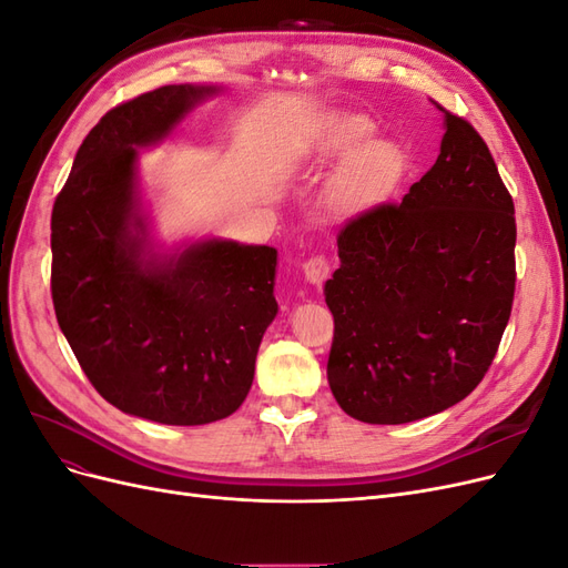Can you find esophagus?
Here are the masks:
<instances>
[{"label": "esophagus", "mask_w": 568, "mask_h": 568, "mask_svg": "<svg viewBox=\"0 0 568 568\" xmlns=\"http://www.w3.org/2000/svg\"><path fill=\"white\" fill-rule=\"evenodd\" d=\"M303 274H305V280H307V282L315 284V286H320V284H322V282L332 274V263L326 261L324 255L307 257V261L303 263Z\"/></svg>", "instance_id": "34e87169"}]
</instances>
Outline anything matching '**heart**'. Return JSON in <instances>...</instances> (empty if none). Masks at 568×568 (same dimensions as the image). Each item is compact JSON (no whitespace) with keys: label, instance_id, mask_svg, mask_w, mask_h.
<instances>
[{"label":"heart","instance_id":"obj_1","mask_svg":"<svg viewBox=\"0 0 568 568\" xmlns=\"http://www.w3.org/2000/svg\"><path fill=\"white\" fill-rule=\"evenodd\" d=\"M376 125L363 113L338 111L320 120L307 136L303 161L324 170L346 159L329 186V201L343 215L367 213L395 196L407 178L409 161L395 142H374Z\"/></svg>","mask_w":568,"mask_h":568}]
</instances>
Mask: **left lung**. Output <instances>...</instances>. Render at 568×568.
Masks as SVG:
<instances>
[{
	"label": "left lung",
	"instance_id": "8db88e82",
	"mask_svg": "<svg viewBox=\"0 0 568 568\" xmlns=\"http://www.w3.org/2000/svg\"><path fill=\"white\" fill-rule=\"evenodd\" d=\"M438 109L434 168L403 203L346 222L341 267L324 284L326 379L341 409L367 424L417 422L467 398L511 315L514 201L471 123Z\"/></svg>",
	"mask_w": 568,
	"mask_h": 568
}]
</instances>
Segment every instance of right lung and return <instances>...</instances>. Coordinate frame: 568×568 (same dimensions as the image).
Wrapping results in <instances>:
<instances>
[{"label": "right lung", "mask_w": 568, "mask_h": 568, "mask_svg": "<svg viewBox=\"0 0 568 568\" xmlns=\"http://www.w3.org/2000/svg\"><path fill=\"white\" fill-rule=\"evenodd\" d=\"M213 84H165L111 109L84 136L51 211V298L104 400L199 426L246 400L277 315V251L230 239L159 253L136 192V149L163 142Z\"/></svg>", "instance_id": "obj_1"}]
</instances>
